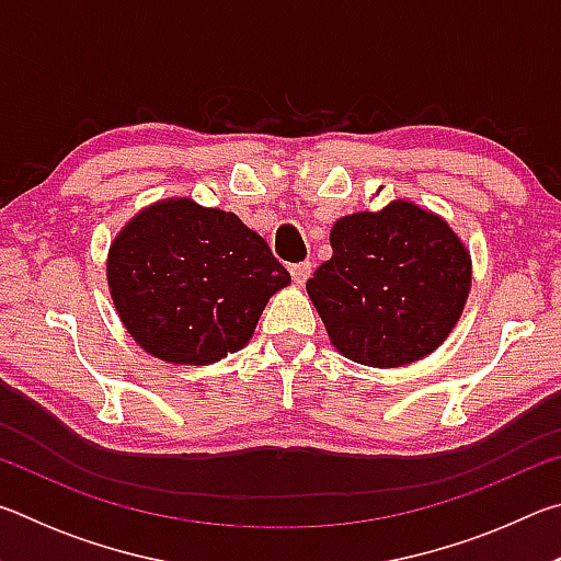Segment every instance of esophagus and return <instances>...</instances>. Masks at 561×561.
<instances>
[{"mask_svg":"<svg viewBox=\"0 0 561 561\" xmlns=\"http://www.w3.org/2000/svg\"><path fill=\"white\" fill-rule=\"evenodd\" d=\"M289 272H291V279H294V284H297V287H301V284L307 282V279H309V274H311V262L291 264Z\"/></svg>","mask_w":561,"mask_h":561,"instance_id":"obj_1","label":"esophagus"}]
</instances>
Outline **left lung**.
Listing matches in <instances>:
<instances>
[{
	"label": "left lung",
	"instance_id": "1",
	"mask_svg": "<svg viewBox=\"0 0 561 561\" xmlns=\"http://www.w3.org/2000/svg\"><path fill=\"white\" fill-rule=\"evenodd\" d=\"M331 260L307 282L331 346L396 368L433 354L468 301L472 260L453 227L411 201L334 222Z\"/></svg>",
	"mask_w": 561,
	"mask_h": 561
}]
</instances>
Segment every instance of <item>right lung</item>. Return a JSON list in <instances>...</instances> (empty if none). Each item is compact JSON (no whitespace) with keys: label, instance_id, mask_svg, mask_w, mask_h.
Returning a JSON list of instances; mask_svg holds the SVG:
<instances>
[{"label":"right lung","instance_id":"add662e5","mask_svg":"<svg viewBox=\"0 0 561 561\" xmlns=\"http://www.w3.org/2000/svg\"><path fill=\"white\" fill-rule=\"evenodd\" d=\"M106 279L133 341L180 366L244 348L272 294L291 282L264 237L190 197L133 215L108 247Z\"/></svg>","mask_w":561,"mask_h":561}]
</instances>
